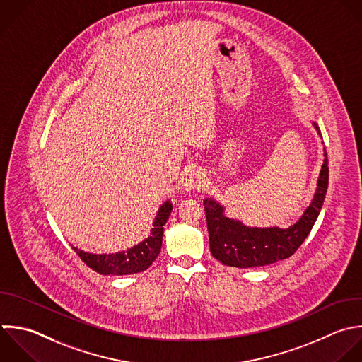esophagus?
<instances>
[{"label":"esophagus","mask_w":362,"mask_h":362,"mask_svg":"<svg viewBox=\"0 0 362 362\" xmlns=\"http://www.w3.org/2000/svg\"><path fill=\"white\" fill-rule=\"evenodd\" d=\"M205 182H206V180L201 170H191L182 178V187L185 191L201 189L205 187Z\"/></svg>","instance_id":"esophagus-1"}]
</instances>
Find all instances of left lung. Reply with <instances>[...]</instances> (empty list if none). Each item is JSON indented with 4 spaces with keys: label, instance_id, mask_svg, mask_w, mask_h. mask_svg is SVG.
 Segmentation results:
<instances>
[{
    "label": "left lung",
    "instance_id": "left-lung-1",
    "mask_svg": "<svg viewBox=\"0 0 362 362\" xmlns=\"http://www.w3.org/2000/svg\"><path fill=\"white\" fill-rule=\"evenodd\" d=\"M320 134V129L313 123ZM321 136V134H320ZM328 187V160L324 150V163L310 206L291 226L281 229L249 228L240 221L225 216V208L215 199L205 198V215L209 233V247L215 259L233 267H257L290 257L308 236L321 211Z\"/></svg>",
    "mask_w": 362,
    "mask_h": 362
}]
</instances>
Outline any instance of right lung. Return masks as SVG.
<instances>
[{"instance_id": "right-lung-1", "label": "right lung", "mask_w": 362, "mask_h": 362, "mask_svg": "<svg viewBox=\"0 0 362 362\" xmlns=\"http://www.w3.org/2000/svg\"><path fill=\"white\" fill-rule=\"evenodd\" d=\"M173 204L165 201L153 222L151 233L139 245L116 253H88L74 246V250L78 256L95 272L100 274H115V276H124V274H134L147 270L151 263L157 259L158 253L161 252L163 245V233L164 225L171 215Z\"/></svg>"}]
</instances>
